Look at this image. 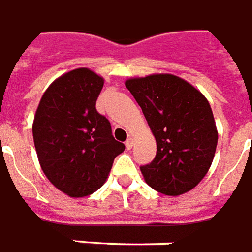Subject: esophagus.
<instances>
[{
    "instance_id": "esophagus-1",
    "label": "esophagus",
    "mask_w": 252,
    "mask_h": 252,
    "mask_svg": "<svg viewBox=\"0 0 252 252\" xmlns=\"http://www.w3.org/2000/svg\"><path fill=\"white\" fill-rule=\"evenodd\" d=\"M126 148L128 149V150H130V149L133 148V145H134V138H131V137H130V138L127 139V141H126Z\"/></svg>"
}]
</instances>
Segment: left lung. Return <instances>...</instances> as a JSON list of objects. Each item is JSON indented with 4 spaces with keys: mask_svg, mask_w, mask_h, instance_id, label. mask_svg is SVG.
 Instances as JSON below:
<instances>
[{
    "mask_svg": "<svg viewBox=\"0 0 252 252\" xmlns=\"http://www.w3.org/2000/svg\"><path fill=\"white\" fill-rule=\"evenodd\" d=\"M126 87L142 108L157 142V154L141 172L149 187L166 196L193 189L211 168L218 128L208 100L170 73L130 78Z\"/></svg>",
    "mask_w": 252,
    "mask_h": 252,
    "instance_id": "8db88e82",
    "label": "left lung"
}]
</instances>
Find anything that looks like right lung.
Listing matches in <instances>:
<instances>
[{"mask_svg":"<svg viewBox=\"0 0 252 252\" xmlns=\"http://www.w3.org/2000/svg\"><path fill=\"white\" fill-rule=\"evenodd\" d=\"M104 80L88 68H76L53 80L33 119V141L47 179L69 197L96 192L125 150L108 119L95 104Z\"/></svg>","mask_w":252,"mask_h":252,"instance_id":"right-lung-1","label":"right lung"}]
</instances>
